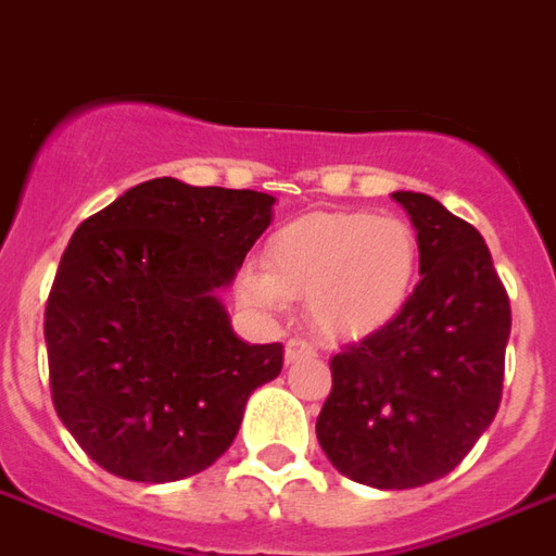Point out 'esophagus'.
I'll return each mask as SVG.
<instances>
[{"label": "esophagus", "mask_w": 556, "mask_h": 556, "mask_svg": "<svg viewBox=\"0 0 556 556\" xmlns=\"http://www.w3.org/2000/svg\"><path fill=\"white\" fill-rule=\"evenodd\" d=\"M318 348L306 339H289L286 344V362H298V359H306V356H315Z\"/></svg>", "instance_id": "34e87169"}]
</instances>
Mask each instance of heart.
Returning <instances> with one entry per match:
<instances>
[{
    "instance_id": "b5f03b06",
    "label": "heart",
    "mask_w": 556,
    "mask_h": 556,
    "mask_svg": "<svg viewBox=\"0 0 556 556\" xmlns=\"http://www.w3.org/2000/svg\"><path fill=\"white\" fill-rule=\"evenodd\" d=\"M418 270V236L401 217L309 212L267 241V267H250L241 294L258 309L309 298L315 327L336 339L380 330L404 309Z\"/></svg>"
}]
</instances>
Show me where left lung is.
I'll use <instances>...</instances> for the list:
<instances>
[{
  "label": "left lung",
  "instance_id": "1",
  "mask_svg": "<svg viewBox=\"0 0 556 556\" xmlns=\"http://www.w3.org/2000/svg\"><path fill=\"white\" fill-rule=\"evenodd\" d=\"M418 232V286L386 327L330 359L318 442L341 475L415 489L454 471L501 404L509 298L475 226L394 191Z\"/></svg>",
  "mask_w": 556,
  "mask_h": 556
}]
</instances>
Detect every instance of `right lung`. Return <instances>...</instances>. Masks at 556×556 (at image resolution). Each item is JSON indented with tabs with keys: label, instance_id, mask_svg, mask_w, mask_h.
Masks as SVG:
<instances>
[{
	"label": "right lung",
	"instance_id": "right-lung-1",
	"mask_svg": "<svg viewBox=\"0 0 556 556\" xmlns=\"http://www.w3.org/2000/svg\"><path fill=\"white\" fill-rule=\"evenodd\" d=\"M274 203L162 176L73 232L43 336L55 413L97 466L138 483L197 475L279 377L282 344L238 339L220 303Z\"/></svg>",
	"mask_w": 556,
	"mask_h": 556
}]
</instances>
